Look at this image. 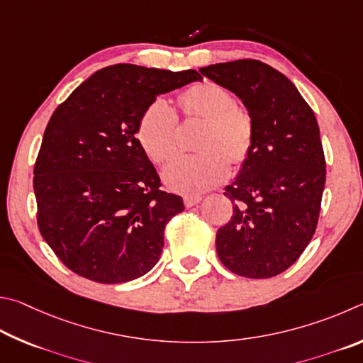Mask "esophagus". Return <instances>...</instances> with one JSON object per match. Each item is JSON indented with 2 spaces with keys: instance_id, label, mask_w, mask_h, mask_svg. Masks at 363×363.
Wrapping results in <instances>:
<instances>
[{
  "instance_id": "34e87169",
  "label": "esophagus",
  "mask_w": 363,
  "mask_h": 363,
  "mask_svg": "<svg viewBox=\"0 0 363 363\" xmlns=\"http://www.w3.org/2000/svg\"><path fill=\"white\" fill-rule=\"evenodd\" d=\"M201 199H202L201 196H185V198H183V202H185L186 207H193L196 204H199Z\"/></svg>"
}]
</instances>
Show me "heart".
I'll list each match as a JSON object with an SVG mask.
<instances>
[{"label": "heart", "instance_id": "b5f03b06", "mask_svg": "<svg viewBox=\"0 0 363 363\" xmlns=\"http://www.w3.org/2000/svg\"><path fill=\"white\" fill-rule=\"evenodd\" d=\"M185 121L201 123L194 138L196 155L178 156L165 165V186L180 194H201L228 177V164L244 162L253 143V119L244 106L234 104L233 94L217 82L202 81L178 95ZM137 138L145 155L162 164L177 148V118L164 100L145 108L137 125Z\"/></svg>", "mask_w": 363, "mask_h": 363}]
</instances>
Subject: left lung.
<instances>
[{
  "mask_svg": "<svg viewBox=\"0 0 363 363\" xmlns=\"http://www.w3.org/2000/svg\"><path fill=\"white\" fill-rule=\"evenodd\" d=\"M199 72L238 95L255 127L249 156L225 188L233 217L217 233L218 258L238 276L274 277L315 233L325 186L319 124L294 82L263 62L215 63Z\"/></svg>",
  "mask_w": 363,
  "mask_h": 363,
  "instance_id": "left-lung-1",
  "label": "left lung"
}]
</instances>
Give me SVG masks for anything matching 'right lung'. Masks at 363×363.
<instances>
[{
  "instance_id": "right-lung-1",
  "label": "right lung",
  "mask_w": 363,
  "mask_h": 363,
  "mask_svg": "<svg viewBox=\"0 0 363 363\" xmlns=\"http://www.w3.org/2000/svg\"><path fill=\"white\" fill-rule=\"evenodd\" d=\"M118 63L95 72L50 116L33 170L41 236L76 274L100 284L145 276L159 262L164 228L183 199L138 143L140 116L157 95L201 81Z\"/></svg>"
}]
</instances>
